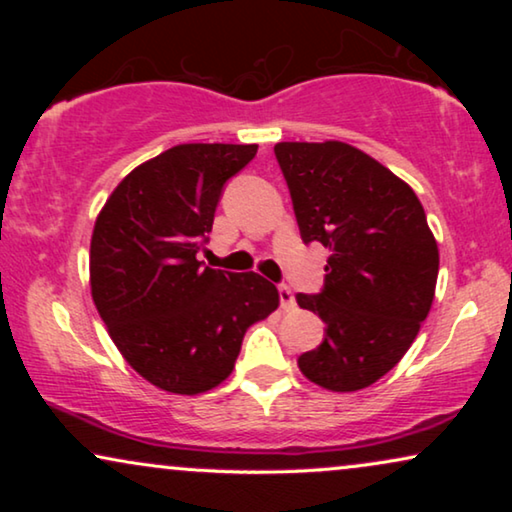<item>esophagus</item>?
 Wrapping results in <instances>:
<instances>
[{"label":"esophagus","mask_w":512,"mask_h":512,"mask_svg":"<svg viewBox=\"0 0 512 512\" xmlns=\"http://www.w3.org/2000/svg\"><path fill=\"white\" fill-rule=\"evenodd\" d=\"M279 303H282V310L286 312L296 307V296H293V291L286 284H279Z\"/></svg>","instance_id":"34e87169"}]
</instances>
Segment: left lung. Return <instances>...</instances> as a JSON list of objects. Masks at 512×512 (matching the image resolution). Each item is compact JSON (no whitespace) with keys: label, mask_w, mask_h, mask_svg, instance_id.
I'll list each match as a JSON object with an SVG mask.
<instances>
[{"label":"left lung","mask_w":512,"mask_h":512,"mask_svg":"<svg viewBox=\"0 0 512 512\" xmlns=\"http://www.w3.org/2000/svg\"><path fill=\"white\" fill-rule=\"evenodd\" d=\"M275 156L300 237L331 251L321 293L296 296L326 324L298 368L328 391L366 389L403 359L431 310L436 237L415 191L368 153L345 142H279Z\"/></svg>","instance_id":"1"}]
</instances>
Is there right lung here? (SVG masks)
<instances>
[{
    "label": "right lung",
    "instance_id": "1",
    "mask_svg": "<svg viewBox=\"0 0 512 512\" xmlns=\"http://www.w3.org/2000/svg\"><path fill=\"white\" fill-rule=\"evenodd\" d=\"M256 144H179L135 167L104 202L90 240V293L123 359L170 394L233 373L247 328L277 310L256 272L205 268L223 186Z\"/></svg>",
    "mask_w": 512,
    "mask_h": 512
}]
</instances>
